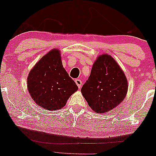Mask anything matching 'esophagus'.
Masks as SVG:
<instances>
[{
    "instance_id": "34e87169",
    "label": "esophagus",
    "mask_w": 156,
    "mask_h": 156,
    "mask_svg": "<svg viewBox=\"0 0 156 156\" xmlns=\"http://www.w3.org/2000/svg\"><path fill=\"white\" fill-rule=\"evenodd\" d=\"M75 83H76V85H77L78 88H81V84H82V81H81L80 80H79V79H77V80H75Z\"/></svg>"
}]
</instances>
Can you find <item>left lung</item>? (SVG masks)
I'll return each instance as SVG.
<instances>
[{"label":"left lung","instance_id":"1","mask_svg":"<svg viewBox=\"0 0 156 156\" xmlns=\"http://www.w3.org/2000/svg\"><path fill=\"white\" fill-rule=\"evenodd\" d=\"M128 87L126 76L119 66L111 56L104 54L95 61L81 91L92 110L104 113L124 100Z\"/></svg>","mask_w":156,"mask_h":156}]
</instances>
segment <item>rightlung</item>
Wrapping results in <instances>:
<instances>
[{
	"instance_id": "add662e5",
	"label": "right lung",
	"mask_w": 156,
	"mask_h": 156,
	"mask_svg": "<svg viewBox=\"0 0 156 156\" xmlns=\"http://www.w3.org/2000/svg\"><path fill=\"white\" fill-rule=\"evenodd\" d=\"M27 89L37 105L54 111L63 108L78 87L63 67L60 51L53 49L30 72Z\"/></svg>"
}]
</instances>
